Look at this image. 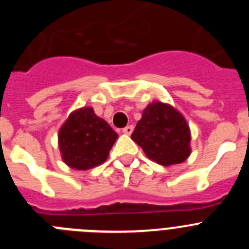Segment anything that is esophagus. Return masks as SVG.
<instances>
[{"mask_svg":"<svg viewBox=\"0 0 249 249\" xmlns=\"http://www.w3.org/2000/svg\"><path fill=\"white\" fill-rule=\"evenodd\" d=\"M122 132L124 133V135H131L132 132H133V126H132V124H129V126H126L124 128L122 129Z\"/></svg>","mask_w":249,"mask_h":249,"instance_id":"34e87169","label":"esophagus"}]
</instances>
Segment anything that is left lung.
Instances as JSON below:
<instances>
[{"instance_id": "8db88e82", "label": "left lung", "mask_w": 249, "mask_h": 249, "mask_svg": "<svg viewBox=\"0 0 249 249\" xmlns=\"http://www.w3.org/2000/svg\"><path fill=\"white\" fill-rule=\"evenodd\" d=\"M131 138L149 160L162 166L182 163L191 155L190 127L183 116L166 103H149Z\"/></svg>"}]
</instances>
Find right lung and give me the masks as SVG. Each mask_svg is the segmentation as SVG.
<instances>
[{"mask_svg": "<svg viewBox=\"0 0 249 249\" xmlns=\"http://www.w3.org/2000/svg\"><path fill=\"white\" fill-rule=\"evenodd\" d=\"M118 135L93 108L83 107L68 116L58 132L62 160L71 168L86 171L103 163Z\"/></svg>", "mask_w": 249, "mask_h": 249, "instance_id": "right-lung-1", "label": "right lung"}]
</instances>
